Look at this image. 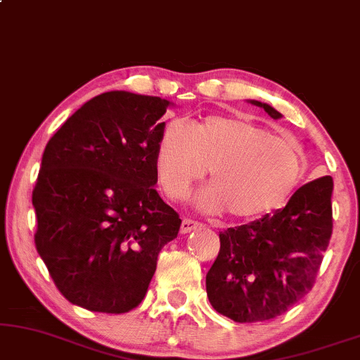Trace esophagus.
Returning a JSON list of instances; mask_svg holds the SVG:
<instances>
[{
  "label": "esophagus",
  "instance_id": "1",
  "mask_svg": "<svg viewBox=\"0 0 360 360\" xmlns=\"http://www.w3.org/2000/svg\"><path fill=\"white\" fill-rule=\"evenodd\" d=\"M202 227V224L195 222V220H191V219H184L183 222H181V233H189L193 232V230H198Z\"/></svg>",
  "mask_w": 360,
  "mask_h": 360
}]
</instances>
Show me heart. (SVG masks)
I'll list each match as a JSON object with an SVG mask.
<instances>
[{"label": "heart", "instance_id": "obj_1", "mask_svg": "<svg viewBox=\"0 0 360 360\" xmlns=\"http://www.w3.org/2000/svg\"><path fill=\"white\" fill-rule=\"evenodd\" d=\"M210 172L199 207L252 219L276 209L298 184L301 160L290 143L245 118L209 117L194 130L183 120L165 124L156 148L158 179L171 199L188 194Z\"/></svg>", "mask_w": 360, "mask_h": 360}]
</instances>
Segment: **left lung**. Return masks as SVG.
Segmentation results:
<instances>
[{"instance_id":"left-lung-1","label":"left lung","mask_w":360,"mask_h":360,"mask_svg":"<svg viewBox=\"0 0 360 360\" xmlns=\"http://www.w3.org/2000/svg\"><path fill=\"white\" fill-rule=\"evenodd\" d=\"M273 120L271 105L248 100ZM333 177L301 186L283 209L220 232V250L205 276L212 308L236 323L283 314L313 288L333 233Z\"/></svg>"}]
</instances>
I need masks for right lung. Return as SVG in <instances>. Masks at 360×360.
<instances>
[{"instance_id": "1", "label": "right lung", "mask_w": 360, "mask_h": 360, "mask_svg": "<svg viewBox=\"0 0 360 360\" xmlns=\"http://www.w3.org/2000/svg\"><path fill=\"white\" fill-rule=\"evenodd\" d=\"M171 102L112 90L46 145L32 191L36 248L72 304L122 314L141 303L181 219L160 198L156 148Z\"/></svg>"}]
</instances>
